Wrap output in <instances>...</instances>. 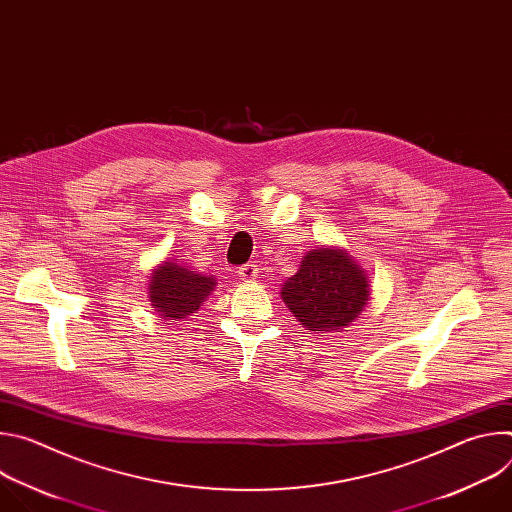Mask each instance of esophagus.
Listing matches in <instances>:
<instances>
[{"label": "esophagus", "mask_w": 512, "mask_h": 512, "mask_svg": "<svg viewBox=\"0 0 512 512\" xmlns=\"http://www.w3.org/2000/svg\"><path fill=\"white\" fill-rule=\"evenodd\" d=\"M257 273H259V269H257L255 263H247V265L239 267V271H237L239 279H243V281H255Z\"/></svg>", "instance_id": "34e87169"}]
</instances>
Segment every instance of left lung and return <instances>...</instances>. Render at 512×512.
<instances>
[{
	"instance_id": "left-lung-1",
	"label": "left lung",
	"mask_w": 512,
	"mask_h": 512,
	"mask_svg": "<svg viewBox=\"0 0 512 512\" xmlns=\"http://www.w3.org/2000/svg\"><path fill=\"white\" fill-rule=\"evenodd\" d=\"M369 275L344 249L318 245L308 251L296 275L281 285V300L314 334L340 332L367 308Z\"/></svg>"
}]
</instances>
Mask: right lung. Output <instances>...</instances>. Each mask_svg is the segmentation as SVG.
<instances>
[{
    "mask_svg": "<svg viewBox=\"0 0 512 512\" xmlns=\"http://www.w3.org/2000/svg\"><path fill=\"white\" fill-rule=\"evenodd\" d=\"M214 287L216 277L194 271L176 259H166L150 273L148 298L160 318L184 320L200 310Z\"/></svg>",
    "mask_w": 512,
    "mask_h": 512,
    "instance_id": "right-lung-1",
    "label": "right lung"
}]
</instances>
